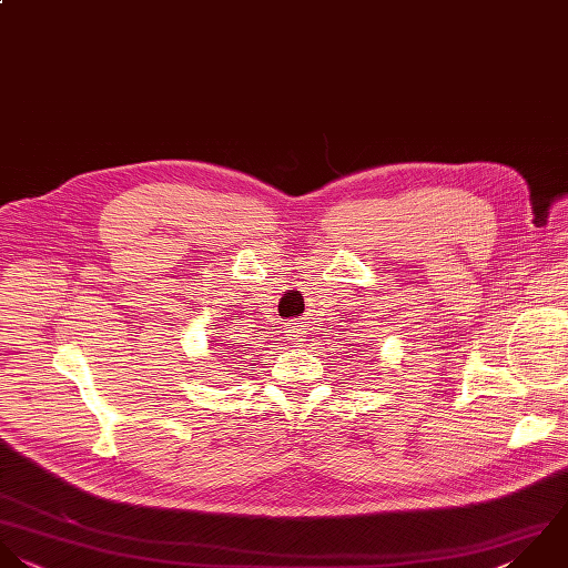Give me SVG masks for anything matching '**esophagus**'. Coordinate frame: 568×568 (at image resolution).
<instances>
[{
    "label": "esophagus",
    "instance_id": "1",
    "mask_svg": "<svg viewBox=\"0 0 568 568\" xmlns=\"http://www.w3.org/2000/svg\"><path fill=\"white\" fill-rule=\"evenodd\" d=\"M287 338H290L294 345H301V343L305 341V329H303V325L290 323V327H287Z\"/></svg>",
    "mask_w": 568,
    "mask_h": 568
}]
</instances>
